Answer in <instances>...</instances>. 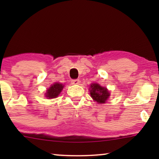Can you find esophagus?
<instances>
[{
	"label": "esophagus",
	"instance_id": "34e87169",
	"mask_svg": "<svg viewBox=\"0 0 159 159\" xmlns=\"http://www.w3.org/2000/svg\"><path fill=\"white\" fill-rule=\"evenodd\" d=\"M71 84H78L80 82V81L79 79H76V80H71Z\"/></svg>",
	"mask_w": 159,
	"mask_h": 159
}]
</instances>
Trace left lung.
I'll return each instance as SVG.
<instances>
[{
  "instance_id": "8db88e82",
  "label": "left lung",
  "mask_w": 159,
  "mask_h": 159,
  "mask_svg": "<svg viewBox=\"0 0 159 159\" xmlns=\"http://www.w3.org/2000/svg\"><path fill=\"white\" fill-rule=\"evenodd\" d=\"M89 90L92 98L100 104L106 103L110 96V93L108 89L101 86L98 83L91 84Z\"/></svg>"
}]
</instances>
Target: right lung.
Returning <instances> with one entry per match:
<instances>
[{"label": "right lung", "mask_w": 159, "mask_h": 159, "mask_svg": "<svg viewBox=\"0 0 159 159\" xmlns=\"http://www.w3.org/2000/svg\"><path fill=\"white\" fill-rule=\"evenodd\" d=\"M64 87V85L63 84L56 82V83L52 84V85L48 89L46 93H45V97L48 99L56 98H57L58 96V95L60 94L61 92Z\"/></svg>", "instance_id": "add662e5"}]
</instances>
